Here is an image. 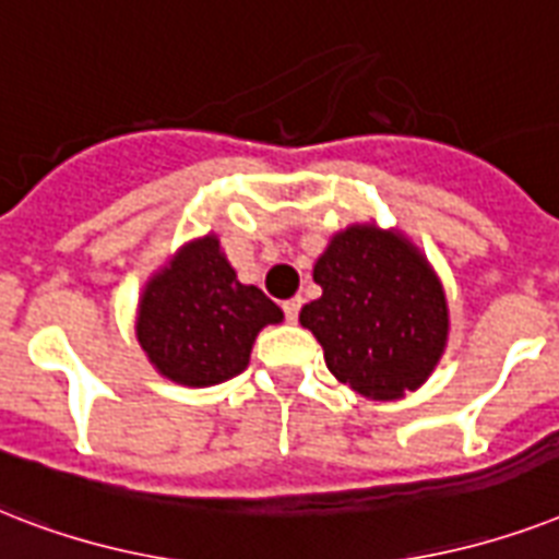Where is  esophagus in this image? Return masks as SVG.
I'll return each instance as SVG.
<instances>
[{
  "mask_svg": "<svg viewBox=\"0 0 559 559\" xmlns=\"http://www.w3.org/2000/svg\"><path fill=\"white\" fill-rule=\"evenodd\" d=\"M300 306H302V297H292V300L283 302V311H285V320H297V314H300Z\"/></svg>",
  "mask_w": 559,
  "mask_h": 559,
  "instance_id": "34e87169",
  "label": "esophagus"
}]
</instances>
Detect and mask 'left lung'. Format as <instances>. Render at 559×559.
<instances>
[{
    "label": "left lung",
    "mask_w": 559,
    "mask_h": 559,
    "mask_svg": "<svg viewBox=\"0 0 559 559\" xmlns=\"http://www.w3.org/2000/svg\"><path fill=\"white\" fill-rule=\"evenodd\" d=\"M320 297L300 323L329 373L367 400H400L435 373L449 341V302L426 253L376 221L349 224L314 262Z\"/></svg>",
    "instance_id": "left-lung-1"
}]
</instances>
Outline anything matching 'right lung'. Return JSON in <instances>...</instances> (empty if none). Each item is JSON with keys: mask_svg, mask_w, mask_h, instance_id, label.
Wrapping results in <instances>:
<instances>
[{"mask_svg": "<svg viewBox=\"0 0 559 559\" xmlns=\"http://www.w3.org/2000/svg\"><path fill=\"white\" fill-rule=\"evenodd\" d=\"M283 309L239 283L215 233L186 241L148 276L136 306V341L163 379L212 388L250 365L253 341Z\"/></svg>", "mask_w": 559, "mask_h": 559, "instance_id": "add662e5", "label": "right lung"}]
</instances>
